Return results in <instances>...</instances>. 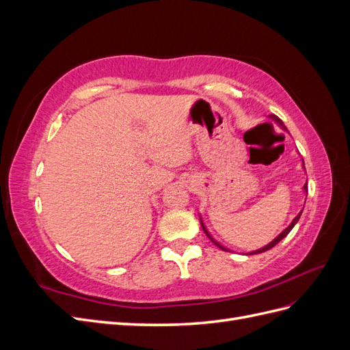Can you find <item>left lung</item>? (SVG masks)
<instances>
[{
	"instance_id": "obj_1",
	"label": "left lung",
	"mask_w": 350,
	"mask_h": 350,
	"mask_svg": "<svg viewBox=\"0 0 350 350\" xmlns=\"http://www.w3.org/2000/svg\"><path fill=\"white\" fill-rule=\"evenodd\" d=\"M270 118H271V120H274V121H276V122H278V124H279V125L282 126V129H283V130H286V126L283 125V122H282V120L279 118V116H276V115H270ZM304 167H305V166H304ZM304 189H305V193H308V185H306V184H305V185H304ZM301 213H302V210L299 211V215H298V216H296V217H295V219L292 220V224H291V225H289L288 228H286V229H284V230L282 232V234H280L279 237H276V238H274V239H273V241H271L270 243H267V245H266V247H262V248H260V250H257V251H252V252H250V254H260V252H264V251H269V250H270V248H273L274 245H278V243H279V242H280V241H282V239H283V238H284L286 235H288V234H289V232L292 230V228H293V226L296 225V221H298V220H299V217H301ZM201 226H203V230L206 232V235H207V237L210 238V241H211V242H215V245H217V247H219L220 250H224V251H228V248H225V247H221L219 242H216V241H215L213 238H211V237H210V234H208V230L206 229V226H204V224H203V221H201Z\"/></svg>"
}]
</instances>
